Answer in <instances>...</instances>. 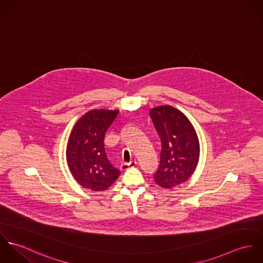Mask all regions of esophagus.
Instances as JSON below:
<instances>
[{
    "mask_svg": "<svg viewBox=\"0 0 263 263\" xmlns=\"http://www.w3.org/2000/svg\"><path fill=\"white\" fill-rule=\"evenodd\" d=\"M137 166V161H132V162H129V163H123L122 165H121V170L122 171H125V170H127V169H129V168H134V167H136Z\"/></svg>",
    "mask_w": 263,
    "mask_h": 263,
    "instance_id": "1",
    "label": "esophagus"
}]
</instances>
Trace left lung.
Wrapping results in <instances>:
<instances>
[{"label": "left lung", "mask_w": 263, "mask_h": 263, "mask_svg": "<svg viewBox=\"0 0 263 263\" xmlns=\"http://www.w3.org/2000/svg\"><path fill=\"white\" fill-rule=\"evenodd\" d=\"M150 116L162 144L155 182L161 187H175L185 182L197 166L199 141L196 132L186 115L173 106L154 107Z\"/></svg>", "instance_id": "obj_1"}]
</instances>
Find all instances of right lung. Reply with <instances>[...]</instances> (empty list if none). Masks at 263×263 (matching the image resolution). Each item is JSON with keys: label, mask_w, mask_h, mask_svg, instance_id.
<instances>
[{"label": "right lung", "mask_w": 263, "mask_h": 263, "mask_svg": "<svg viewBox=\"0 0 263 263\" xmlns=\"http://www.w3.org/2000/svg\"><path fill=\"white\" fill-rule=\"evenodd\" d=\"M119 110L93 109L76 122L67 146V162L76 181L92 191L110 187L120 175L107 159L104 139Z\"/></svg>", "instance_id": "1"}]
</instances>
